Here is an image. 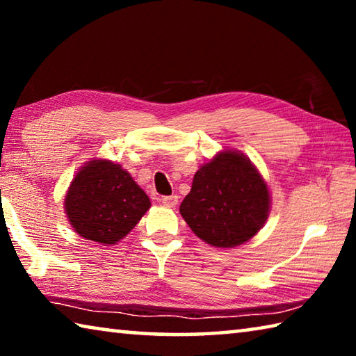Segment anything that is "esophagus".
Here are the masks:
<instances>
[{"label": "esophagus", "mask_w": 356, "mask_h": 356, "mask_svg": "<svg viewBox=\"0 0 356 356\" xmlns=\"http://www.w3.org/2000/svg\"><path fill=\"white\" fill-rule=\"evenodd\" d=\"M177 201H179V197H177L176 195H172V196H163V197H161V200H160V202L163 204V206H166V207H176Z\"/></svg>", "instance_id": "obj_1"}]
</instances>
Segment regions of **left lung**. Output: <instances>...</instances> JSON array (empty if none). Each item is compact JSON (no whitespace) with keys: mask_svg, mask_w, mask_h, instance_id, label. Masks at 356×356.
<instances>
[{"mask_svg":"<svg viewBox=\"0 0 356 356\" xmlns=\"http://www.w3.org/2000/svg\"><path fill=\"white\" fill-rule=\"evenodd\" d=\"M179 210L204 242L234 248L254 237L267 221L268 186L248 156L222 150L196 171Z\"/></svg>","mask_w":356,"mask_h":356,"instance_id":"left-lung-1","label":"left lung"}]
</instances>
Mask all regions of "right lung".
<instances>
[{
  "label": "right lung",
  "mask_w": 356,
  "mask_h": 356,
  "mask_svg": "<svg viewBox=\"0 0 356 356\" xmlns=\"http://www.w3.org/2000/svg\"><path fill=\"white\" fill-rule=\"evenodd\" d=\"M149 207V196L134 177L110 160H92L80 168L64 201L75 232L102 245L122 240Z\"/></svg>",
  "instance_id": "obj_1"
}]
</instances>
